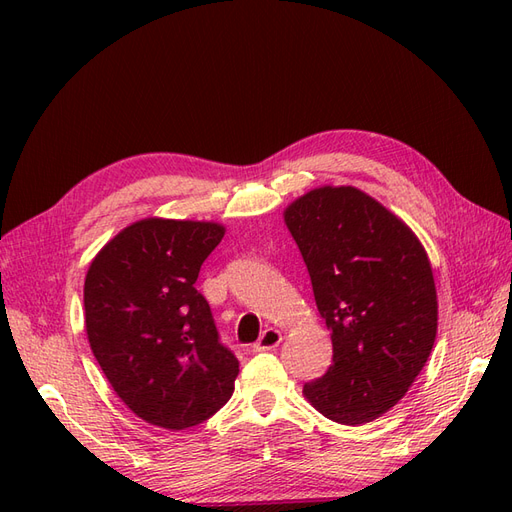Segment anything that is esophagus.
<instances>
[{"mask_svg": "<svg viewBox=\"0 0 512 512\" xmlns=\"http://www.w3.org/2000/svg\"><path fill=\"white\" fill-rule=\"evenodd\" d=\"M282 342V333L277 329H265L262 331V335L258 337V342L254 344V352H267V350H273L280 346Z\"/></svg>", "mask_w": 512, "mask_h": 512, "instance_id": "esophagus-1", "label": "esophagus"}]
</instances>
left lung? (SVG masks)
I'll use <instances>...</instances> for the list:
<instances>
[{
	"label": "left lung",
	"mask_w": 512,
	"mask_h": 512,
	"mask_svg": "<svg viewBox=\"0 0 512 512\" xmlns=\"http://www.w3.org/2000/svg\"><path fill=\"white\" fill-rule=\"evenodd\" d=\"M284 222L333 342V365L303 395L335 423H371L408 393L436 342L429 256L404 220L352 185L309 190Z\"/></svg>",
	"instance_id": "obj_1"
}]
</instances>
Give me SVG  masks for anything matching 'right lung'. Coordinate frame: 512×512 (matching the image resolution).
Returning <instances> with one entry per match:
<instances>
[{"instance_id": "add662e5", "label": "right lung", "mask_w": 512, "mask_h": 512, "mask_svg": "<svg viewBox=\"0 0 512 512\" xmlns=\"http://www.w3.org/2000/svg\"><path fill=\"white\" fill-rule=\"evenodd\" d=\"M224 232L218 222L138 220L85 275L91 352L123 404L156 427L203 423L235 391L239 361L194 286Z\"/></svg>"}]
</instances>
